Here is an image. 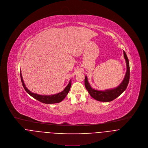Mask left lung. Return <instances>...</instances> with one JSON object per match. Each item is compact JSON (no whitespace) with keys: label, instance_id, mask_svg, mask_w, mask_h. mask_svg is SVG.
<instances>
[{"label":"left lung","instance_id":"obj_1","mask_svg":"<svg viewBox=\"0 0 148 148\" xmlns=\"http://www.w3.org/2000/svg\"><path fill=\"white\" fill-rule=\"evenodd\" d=\"M123 56L126 63V69H127L126 73L125 74L123 80L117 88L114 89H108L104 91L95 90L91 87L88 82L87 77L86 76L85 77V88L88 91L91 97H92L94 99L101 102H110L117 98L118 96H119L126 90L129 82L130 67H129V59L124 51H123Z\"/></svg>","mask_w":148,"mask_h":148}]
</instances>
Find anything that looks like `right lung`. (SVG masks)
Segmentation results:
<instances>
[{"mask_svg":"<svg viewBox=\"0 0 148 148\" xmlns=\"http://www.w3.org/2000/svg\"><path fill=\"white\" fill-rule=\"evenodd\" d=\"M20 74H21V81H22L23 86L25 90L26 91V92L29 94H30L31 97H32L36 100H38L42 103H44L51 104V103H59L60 102H61L62 100H63L64 99L66 96L69 93L70 88H71V82L70 80L69 84L65 88V89L59 93H57V94H56L54 95H39V94H37L33 93V92H31L30 90L26 87L25 83L23 82V80L21 72L20 73Z\"/></svg>","mask_w":148,"mask_h":148,"instance_id":"add662e5","label":"right lung"}]
</instances>
